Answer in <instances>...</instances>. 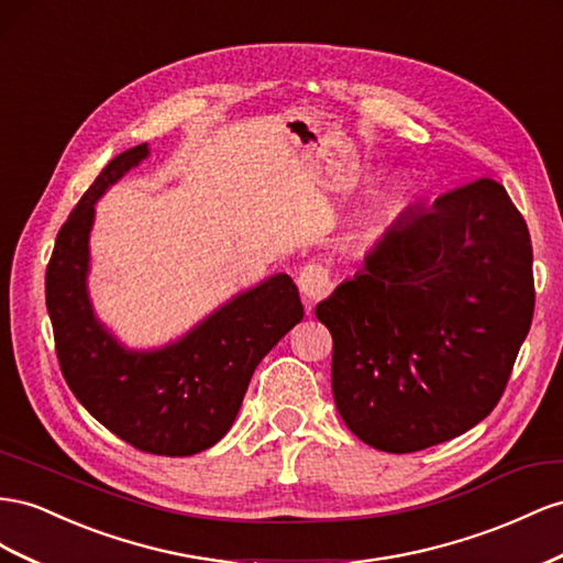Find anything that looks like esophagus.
<instances>
[{
  "label": "esophagus",
  "mask_w": 563,
  "mask_h": 563,
  "mask_svg": "<svg viewBox=\"0 0 563 563\" xmlns=\"http://www.w3.org/2000/svg\"><path fill=\"white\" fill-rule=\"evenodd\" d=\"M298 288L306 308L312 310L319 300H324L331 294V277L324 265H306L298 275Z\"/></svg>",
  "instance_id": "esophagus-1"
}]
</instances>
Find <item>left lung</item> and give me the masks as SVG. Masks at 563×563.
<instances>
[{
	"label": "left lung",
	"instance_id": "left-lung-1",
	"mask_svg": "<svg viewBox=\"0 0 563 563\" xmlns=\"http://www.w3.org/2000/svg\"><path fill=\"white\" fill-rule=\"evenodd\" d=\"M533 246L495 179L409 208L314 314L331 388L362 443L402 454L488 417L533 322Z\"/></svg>",
	"mask_w": 563,
	"mask_h": 563
}]
</instances>
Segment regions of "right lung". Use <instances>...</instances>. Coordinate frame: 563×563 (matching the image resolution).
I'll return each mask as SVG.
<instances>
[{
  "instance_id": "obj_1",
  "label": "right lung",
  "mask_w": 563,
  "mask_h": 563,
  "mask_svg": "<svg viewBox=\"0 0 563 563\" xmlns=\"http://www.w3.org/2000/svg\"><path fill=\"white\" fill-rule=\"evenodd\" d=\"M146 156L148 144L115 156L82 194L56 236L44 288L60 372L80 405L136 450L189 457L232 429L255 367L300 322L302 306L294 279L272 275L168 345L120 343L89 300V232L95 203Z\"/></svg>"
}]
</instances>
